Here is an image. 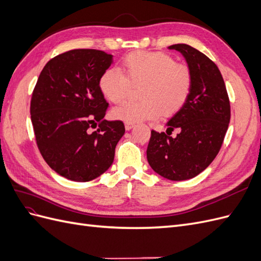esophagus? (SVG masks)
<instances>
[{"mask_svg":"<svg viewBox=\"0 0 261 261\" xmlns=\"http://www.w3.org/2000/svg\"><path fill=\"white\" fill-rule=\"evenodd\" d=\"M133 127H134V124H133V123L125 122V129H126V130H130Z\"/></svg>","mask_w":261,"mask_h":261,"instance_id":"obj_1","label":"esophagus"}]
</instances>
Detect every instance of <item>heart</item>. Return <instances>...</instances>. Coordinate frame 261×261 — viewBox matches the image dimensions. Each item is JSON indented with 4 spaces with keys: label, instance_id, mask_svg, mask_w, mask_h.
I'll return each mask as SVG.
<instances>
[{
    "label": "heart",
    "instance_id": "b5f03b06",
    "mask_svg": "<svg viewBox=\"0 0 261 261\" xmlns=\"http://www.w3.org/2000/svg\"><path fill=\"white\" fill-rule=\"evenodd\" d=\"M143 84L140 101H125L112 109L115 120L138 123L154 120L161 113L174 114L185 105L192 91L193 75L186 65L177 64L161 52H135L123 60L121 70L109 68L101 75L99 88L109 101L123 100L132 86Z\"/></svg>",
    "mask_w": 261,
    "mask_h": 261
}]
</instances>
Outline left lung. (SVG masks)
<instances>
[{
  "label": "left lung",
  "instance_id": "left-lung-1",
  "mask_svg": "<svg viewBox=\"0 0 261 261\" xmlns=\"http://www.w3.org/2000/svg\"><path fill=\"white\" fill-rule=\"evenodd\" d=\"M186 60L193 75L192 91L185 105L165 126L167 134L151 130L147 160L158 174L171 180L193 178L206 170L222 146L231 118L225 84L218 66L193 46H169ZM180 133L169 135L173 129Z\"/></svg>",
  "mask_w": 261,
  "mask_h": 261
}]
</instances>
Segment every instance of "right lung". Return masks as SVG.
<instances>
[{"label": "right lung", "mask_w": 261, "mask_h": 261, "mask_svg": "<svg viewBox=\"0 0 261 261\" xmlns=\"http://www.w3.org/2000/svg\"><path fill=\"white\" fill-rule=\"evenodd\" d=\"M112 63L113 55L103 51L70 50L39 75L30 102L37 145L49 167L67 179H94L113 163L125 127L103 118L109 103L99 88Z\"/></svg>", "instance_id": "right-lung-1"}]
</instances>
